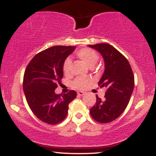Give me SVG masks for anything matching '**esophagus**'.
<instances>
[{
    "label": "esophagus",
    "instance_id": "obj_1",
    "mask_svg": "<svg viewBox=\"0 0 156 156\" xmlns=\"http://www.w3.org/2000/svg\"><path fill=\"white\" fill-rule=\"evenodd\" d=\"M77 94H78V95H79V96H83L85 94V92H81V91H78V92H77Z\"/></svg>",
    "mask_w": 156,
    "mask_h": 156
}]
</instances>
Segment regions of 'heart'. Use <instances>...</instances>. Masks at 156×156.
Listing matches in <instances>:
<instances>
[{
	"label": "heart",
	"mask_w": 156,
	"mask_h": 156,
	"mask_svg": "<svg viewBox=\"0 0 156 156\" xmlns=\"http://www.w3.org/2000/svg\"><path fill=\"white\" fill-rule=\"evenodd\" d=\"M76 55L78 58H79L82 62H83L89 67L94 66L99 59V56H98V53L94 50L90 49V48H83V49L77 52ZM71 67H72V61L69 58H67L64 60L63 66H62V70H63L64 74L65 76L69 75L71 71ZM90 82L91 80L89 78L80 77V78H77L74 80L73 86L76 89H83L88 87Z\"/></svg>",
	"instance_id": "b5f03b06"
}]
</instances>
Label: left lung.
I'll list each match as a JSON object with an SVG mask.
<instances>
[{"mask_svg":"<svg viewBox=\"0 0 156 156\" xmlns=\"http://www.w3.org/2000/svg\"><path fill=\"white\" fill-rule=\"evenodd\" d=\"M88 46L103 56L105 70L98 85L107 89L105 99L96 95V103L90 108V114L97 122L108 123L119 117L129 103L134 87L133 73L127 58L111 44Z\"/></svg>","mask_w":156,"mask_h":156,"instance_id":"left-lung-1","label":"left lung"}]
</instances>
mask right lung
Here are the masks:
<instances>
[{"label": "right lung", "instance_id": "add662e5", "mask_svg": "<svg viewBox=\"0 0 156 156\" xmlns=\"http://www.w3.org/2000/svg\"><path fill=\"white\" fill-rule=\"evenodd\" d=\"M76 46H53L37 53L27 66L23 91L27 103L41 121L55 125L67 117L69 104L76 98V91L57 94L55 89L63 78L64 60Z\"/></svg>", "mask_w": 156, "mask_h": 156}]
</instances>
